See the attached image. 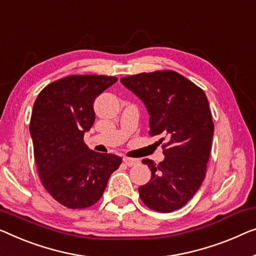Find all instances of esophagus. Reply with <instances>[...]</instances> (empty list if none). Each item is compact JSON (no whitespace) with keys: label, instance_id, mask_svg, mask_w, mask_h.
<instances>
[{"label":"esophagus","instance_id":"obj_1","mask_svg":"<svg viewBox=\"0 0 256 256\" xmlns=\"http://www.w3.org/2000/svg\"><path fill=\"white\" fill-rule=\"evenodd\" d=\"M123 162L128 166H133L138 164V163H139V161L136 158H128V156L123 158Z\"/></svg>","mask_w":256,"mask_h":256}]
</instances>
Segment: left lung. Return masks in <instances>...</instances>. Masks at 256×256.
Listing matches in <instances>:
<instances>
[{
    "mask_svg": "<svg viewBox=\"0 0 256 256\" xmlns=\"http://www.w3.org/2000/svg\"><path fill=\"white\" fill-rule=\"evenodd\" d=\"M140 98L150 118V134L162 136L164 160L158 164L142 160L152 178L140 186L139 196L148 208L171 212L184 207L206 177L214 123L204 92L176 71L142 72L120 79Z\"/></svg>",
    "mask_w": 256,
    "mask_h": 256,
    "instance_id": "8db88e82",
    "label": "left lung"
}]
</instances>
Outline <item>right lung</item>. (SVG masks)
I'll use <instances>...</instances> for the list:
<instances>
[{"label":"right lung","mask_w":256,"mask_h":256,"mask_svg":"<svg viewBox=\"0 0 256 256\" xmlns=\"http://www.w3.org/2000/svg\"><path fill=\"white\" fill-rule=\"evenodd\" d=\"M117 82L98 74L68 76L38 95L30 122L34 160L46 190L70 209L96 204L122 158L90 150L84 134L95 120V98Z\"/></svg>","instance_id":"right-lung-1"}]
</instances>
